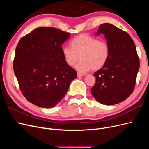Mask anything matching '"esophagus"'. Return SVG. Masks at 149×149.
I'll return each mask as SVG.
<instances>
[{
	"label": "esophagus",
	"mask_w": 149,
	"mask_h": 149,
	"mask_svg": "<svg viewBox=\"0 0 149 149\" xmlns=\"http://www.w3.org/2000/svg\"><path fill=\"white\" fill-rule=\"evenodd\" d=\"M84 76V75L83 74H81L80 72H77V77H83Z\"/></svg>",
	"instance_id": "1"
}]
</instances>
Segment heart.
<instances>
[{
    "instance_id": "1",
    "label": "heart",
    "mask_w": 149,
    "mask_h": 149,
    "mask_svg": "<svg viewBox=\"0 0 149 149\" xmlns=\"http://www.w3.org/2000/svg\"><path fill=\"white\" fill-rule=\"evenodd\" d=\"M70 46L62 48V54L66 64L73 67L77 62L76 69L80 72H86L91 69L97 70L102 68L109 57V46L104 40L88 34H83L74 38L70 42Z\"/></svg>"
}]
</instances>
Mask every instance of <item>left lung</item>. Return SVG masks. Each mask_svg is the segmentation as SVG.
Masks as SVG:
<instances>
[{
	"label": "left lung",
	"instance_id": "obj_1",
	"mask_svg": "<svg viewBox=\"0 0 149 149\" xmlns=\"http://www.w3.org/2000/svg\"><path fill=\"white\" fill-rule=\"evenodd\" d=\"M100 34L104 35L110 52L106 65L93 74L96 82L91 92L101 104H118L135 88L139 68L136 46L129 34L111 23L100 25L95 35Z\"/></svg>",
	"mask_w": 149,
	"mask_h": 149
}]
</instances>
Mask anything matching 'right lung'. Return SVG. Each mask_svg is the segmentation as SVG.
Masks as SVG:
<instances>
[{"mask_svg":"<svg viewBox=\"0 0 149 149\" xmlns=\"http://www.w3.org/2000/svg\"><path fill=\"white\" fill-rule=\"evenodd\" d=\"M70 37L52 27H39L23 37L15 49L13 61L20 89L29 102L53 107L63 98L77 77L62 54L61 45Z\"/></svg>","mask_w":149,"mask_h":149,"instance_id":"right-lung-1","label":"right lung"}]
</instances>
